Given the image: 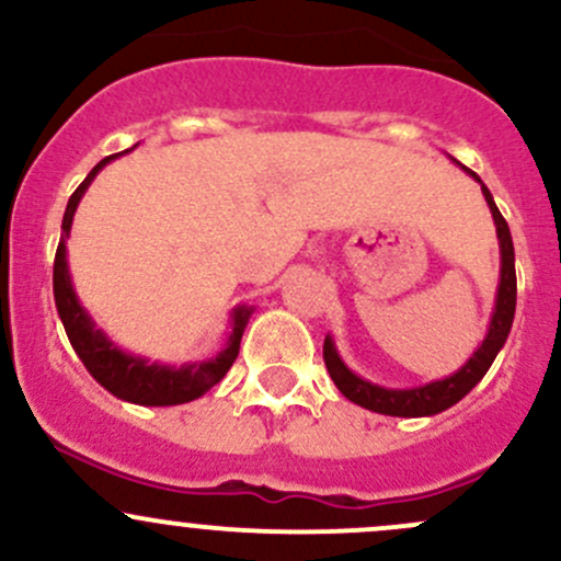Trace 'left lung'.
<instances>
[{
	"instance_id": "8db88e82",
	"label": "left lung",
	"mask_w": 561,
	"mask_h": 561,
	"mask_svg": "<svg viewBox=\"0 0 561 561\" xmlns=\"http://www.w3.org/2000/svg\"><path fill=\"white\" fill-rule=\"evenodd\" d=\"M465 169V167H462ZM473 180H479V174L465 169ZM481 182V180H479ZM481 193L486 198L489 209H492L494 226H497V239H500V287H497V300H494L492 322H489L486 339L481 341L479 350L473 352V357L457 370V374L446 376L440 381H430L424 387L414 389H387L379 385H370V381L359 379L357 374H352L344 365V359L335 352L333 339H325L322 346V357H325L330 379L335 381V387L341 389L344 398H350L352 403L363 405V409L376 411V414L385 416H433L440 411L451 409L454 403L465 398L489 370V365L494 363L497 352L503 350L505 339H508L511 325H514L516 314V263H514V239H511L508 222L500 215L497 204H494L489 187L481 182Z\"/></svg>"
}]
</instances>
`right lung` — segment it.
I'll use <instances>...</instances> for the list:
<instances>
[{
	"instance_id": "right-lung-1",
	"label": "right lung",
	"mask_w": 561,
	"mask_h": 561,
	"mask_svg": "<svg viewBox=\"0 0 561 561\" xmlns=\"http://www.w3.org/2000/svg\"><path fill=\"white\" fill-rule=\"evenodd\" d=\"M112 158L117 156H107L104 161H99L96 167L91 169V174L80 182V187L72 193V198H69L67 211H64L61 241H58L56 263H53V296H56L58 317H61L64 330H67L69 335V344L78 352V357L88 368V374H91L104 389H110L115 398L128 400V403L137 405L191 403V400L209 392V389L228 374L233 359L239 357L241 333H244L247 322H250L252 309H247V306H236L233 309V330L231 335H228L226 350L217 352L211 359H204V363H187L180 365V368H176V365L150 363V359L137 355H126V352L117 350V346L112 344L102 330L93 325L88 311L80 306L78 293H75L72 287V276H69L67 236L72 231V217L82 193L88 191L93 176L102 172Z\"/></svg>"
}]
</instances>
